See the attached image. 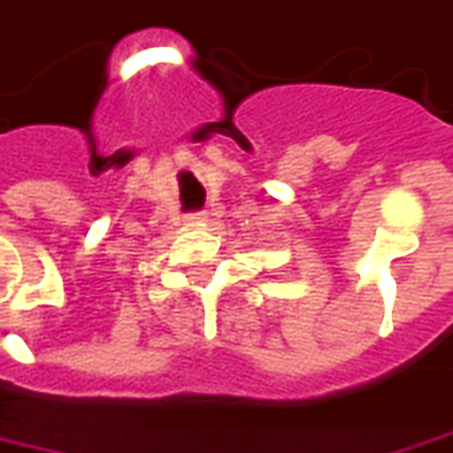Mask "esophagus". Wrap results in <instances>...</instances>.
I'll return each instance as SVG.
<instances>
[{
  "instance_id": "34e87169",
  "label": "esophagus",
  "mask_w": 453,
  "mask_h": 453,
  "mask_svg": "<svg viewBox=\"0 0 453 453\" xmlns=\"http://www.w3.org/2000/svg\"><path fill=\"white\" fill-rule=\"evenodd\" d=\"M208 220V213H193L186 218V226H203Z\"/></svg>"
}]
</instances>
